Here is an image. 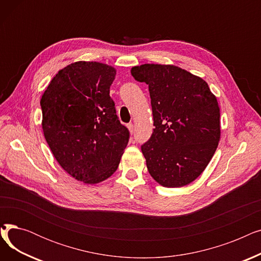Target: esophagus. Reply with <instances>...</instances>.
Masks as SVG:
<instances>
[{
	"instance_id": "obj_1",
	"label": "esophagus",
	"mask_w": 261,
	"mask_h": 261,
	"mask_svg": "<svg viewBox=\"0 0 261 261\" xmlns=\"http://www.w3.org/2000/svg\"><path fill=\"white\" fill-rule=\"evenodd\" d=\"M127 128L129 129V132L132 134L134 132V127H133V123H128L127 125Z\"/></svg>"
}]
</instances>
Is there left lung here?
I'll return each mask as SVG.
<instances>
[{
    "instance_id": "1",
    "label": "left lung",
    "mask_w": 261,
    "mask_h": 261,
    "mask_svg": "<svg viewBox=\"0 0 261 261\" xmlns=\"http://www.w3.org/2000/svg\"><path fill=\"white\" fill-rule=\"evenodd\" d=\"M132 76L149 87L153 133L142 146L148 171L164 187H183L204 171L220 141V108L201 77L172 64L145 63Z\"/></svg>"
}]
</instances>
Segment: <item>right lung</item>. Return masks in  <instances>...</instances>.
<instances>
[{
  "label": "right lung",
  "instance_id": "obj_1",
  "mask_svg": "<svg viewBox=\"0 0 261 261\" xmlns=\"http://www.w3.org/2000/svg\"><path fill=\"white\" fill-rule=\"evenodd\" d=\"M115 75V67L106 63H71L51 79L40 100L51 153L64 171L85 184L111 176L129 142L110 97Z\"/></svg>",
  "mask_w": 261,
  "mask_h": 261
}]
</instances>
